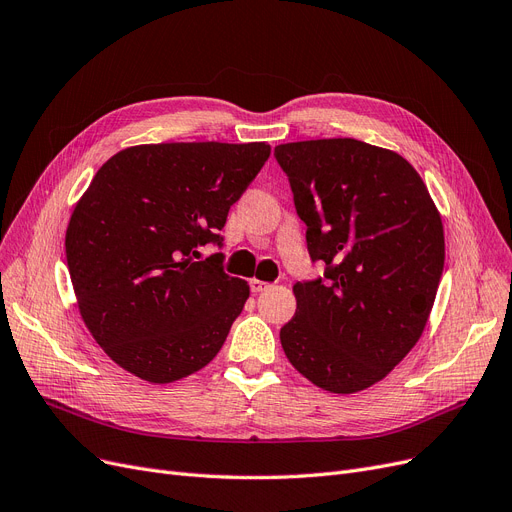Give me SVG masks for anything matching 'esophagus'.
Segmentation results:
<instances>
[{"mask_svg": "<svg viewBox=\"0 0 512 512\" xmlns=\"http://www.w3.org/2000/svg\"><path fill=\"white\" fill-rule=\"evenodd\" d=\"M250 288H252V292H254V294H260V292H267V290H271L273 285H271V283H267V281L252 279V281H250Z\"/></svg>", "mask_w": 512, "mask_h": 512, "instance_id": "esophagus-1", "label": "esophagus"}]
</instances>
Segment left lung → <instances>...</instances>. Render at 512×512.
Instances as JSON below:
<instances>
[{
  "instance_id": "1",
  "label": "left lung",
  "mask_w": 512,
  "mask_h": 512,
  "mask_svg": "<svg viewBox=\"0 0 512 512\" xmlns=\"http://www.w3.org/2000/svg\"><path fill=\"white\" fill-rule=\"evenodd\" d=\"M323 279L294 285L285 357L323 391L380 382L414 349L443 273L441 216L399 153L355 138L275 147Z\"/></svg>"
}]
</instances>
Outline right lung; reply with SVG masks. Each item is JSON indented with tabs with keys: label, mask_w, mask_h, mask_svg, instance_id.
Segmentation results:
<instances>
[{
	"label": "right lung",
	"mask_w": 512,
	"mask_h": 512,
	"mask_svg": "<svg viewBox=\"0 0 512 512\" xmlns=\"http://www.w3.org/2000/svg\"><path fill=\"white\" fill-rule=\"evenodd\" d=\"M267 142H161L115 153L71 214L65 250L79 315L119 367L168 384L206 367L250 296L199 260L248 189Z\"/></svg>",
	"instance_id": "obj_1"
}]
</instances>
